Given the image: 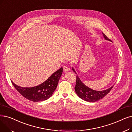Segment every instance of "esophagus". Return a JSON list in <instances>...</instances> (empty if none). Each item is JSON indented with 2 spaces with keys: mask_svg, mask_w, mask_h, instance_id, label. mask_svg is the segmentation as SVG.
Segmentation results:
<instances>
[{
  "mask_svg": "<svg viewBox=\"0 0 132 132\" xmlns=\"http://www.w3.org/2000/svg\"><path fill=\"white\" fill-rule=\"evenodd\" d=\"M69 71H70V68H68V67H67L66 66H64V67H63V71H64V72L66 73Z\"/></svg>",
  "mask_w": 132,
  "mask_h": 132,
  "instance_id": "esophagus-1",
  "label": "esophagus"
}]
</instances>
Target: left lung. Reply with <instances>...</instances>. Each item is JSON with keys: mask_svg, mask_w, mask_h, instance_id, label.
<instances>
[{"mask_svg": "<svg viewBox=\"0 0 132 132\" xmlns=\"http://www.w3.org/2000/svg\"><path fill=\"white\" fill-rule=\"evenodd\" d=\"M103 36H104V38L107 40L111 41L110 39H109L105 34L102 33ZM72 70L73 72L76 73L75 70H74V68L72 67ZM114 86H112V87L109 88L106 90H95L91 89L87 87V86H86L80 79L79 77L77 76L76 77V86L74 89H75V91L77 93V94L78 95L79 98H81V99L88 101V102H95L98 101L105 96L110 90L112 89Z\"/></svg>", "mask_w": 132, "mask_h": 132, "instance_id": "left-lung-1", "label": "left lung"}]
</instances>
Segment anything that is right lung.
<instances>
[{
    "label": "right lung",
    "mask_w": 132,
    "mask_h": 132,
    "mask_svg": "<svg viewBox=\"0 0 132 132\" xmlns=\"http://www.w3.org/2000/svg\"><path fill=\"white\" fill-rule=\"evenodd\" d=\"M62 70V68H60L46 81L35 87H21L11 81L15 88L26 99L33 102L42 101L48 99L52 95L58 86Z\"/></svg>",
    "instance_id": "1"
}]
</instances>
